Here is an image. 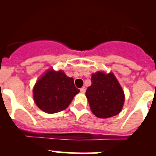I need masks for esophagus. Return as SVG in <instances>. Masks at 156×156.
<instances>
[{
  "instance_id": "esophagus-1",
  "label": "esophagus",
  "mask_w": 156,
  "mask_h": 156,
  "mask_svg": "<svg viewBox=\"0 0 156 156\" xmlns=\"http://www.w3.org/2000/svg\"><path fill=\"white\" fill-rule=\"evenodd\" d=\"M80 90H81V93H82V94H84V93H85L86 89H85V87H81V89H80Z\"/></svg>"
}]
</instances>
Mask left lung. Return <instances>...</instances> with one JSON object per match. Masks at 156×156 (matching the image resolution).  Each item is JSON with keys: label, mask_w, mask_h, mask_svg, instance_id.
<instances>
[{"label": "left lung", "mask_w": 156, "mask_h": 156, "mask_svg": "<svg viewBox=\"0 0 156 156\" xmlns=\"http://www.w3.org/2000/svg\"><path fill=\"white\" fill-rule=\"evenodd\" d=\"M86 97L92 112L100 119L119 114L125 101L123 90L112 72L107 75L102 72L93 74Z\"/></svg>", "instance_id": "8db88e82"}]
</instances>
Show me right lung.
<instances>
[{"label":"right lung","instance_id":"obj_1","mask_svg":"<svg viewBox=\"0 0 156 156\" xmlns=\"http://www.w3.org/2000/svg\"><path fill=\"white\" fill-rule=\"evenodd\" d=\"M80 92L74 79L62 71L50 69L34 85L33 96L36 105L47 113H56L66 109L74 97Z\"/></svg>","mask_w":156,"mask_h":156}]
</instances>
